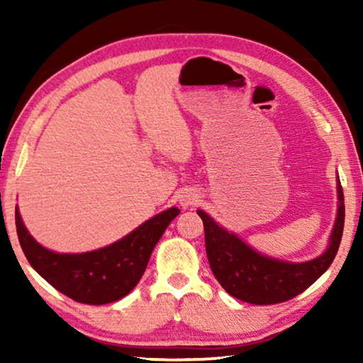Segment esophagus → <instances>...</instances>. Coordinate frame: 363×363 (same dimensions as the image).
Wrapping results in <instances>:
<instances>
[{
  "instance_id": "1",
  "label": "esophagus",
  "mask_w": 363,
  "mask_h": 363,
  "mask_svg": "<svg viewBox=\"0 0 363 363\" xmlns=\"http://www.w3.org/2000/svg\"><path fill=\"white\" fill-rule=\"evenodd\" d=\"M177 199H179V203L182 208H189V206H194L196 205V201H199V194L195 192L194 189H184L177 195Z\"/></svg>"
}]
</instances>
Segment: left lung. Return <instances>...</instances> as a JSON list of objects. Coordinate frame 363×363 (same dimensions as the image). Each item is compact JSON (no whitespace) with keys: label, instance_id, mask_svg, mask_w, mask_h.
<instances>
[{"label":"left lung","instance_id":"left-lung-1","mask_svg":"<svg viewBox=\"0 0 363 363\" xmlns=\"http://www.w3.org/2000/svg\"><path fill=\"white\" fill-rule=\"evenodd\" d=\"M337 213L327 250L315 259L288 262L264 256L225 230L203 210L196 214L203 220L206 256L214 277L230 296L250 304H277L298 296L325 274L340 248L344 227V195L336 179Z\"/></svg>","mask_w":363,"mask_h":363}]
</instances>
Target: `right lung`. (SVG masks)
I'll return each mask as SVG.
<instances>
[{"label": "right lung", "instance_id": "add662e5", "mask_svg": "<svg viewBox=\"0 0 363 363\" xmlns=\"http://www.w3.org/2000/svg\"><path fill=\"white\" fill-rule=\"evenodd\" d=\"M179 208L145 220L121 240L88 253H56L30 235L16 208V227L23 255L57 291L83 304H108L126 296L143 277L155 245Z\"/></svg>", "mask_w": 363, "mask_h": 363}]
</instances>
